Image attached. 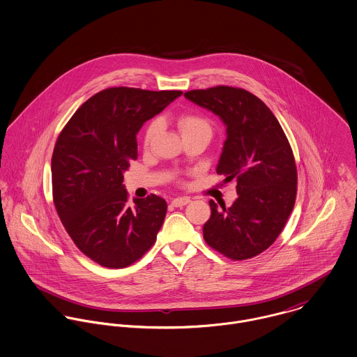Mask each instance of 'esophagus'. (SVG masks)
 Segmentation results:
<instances>
[{
  "label": "esophagus",
  "mask_w": 357,
  "mask_h": 357,
  "mask_svg": "<svg viewBox=\"0 0 357 357\" xmlns=\"http://www.w3.org/2000/svg\"><path fill=\"white\" fill-rule=\"evenodd\" d=\"M191 202V199L188 197H180V198H176L172 201V204L174 207H181V206H185Z\"/></svg>",
  "instance_id": "1"
}]
</instances>
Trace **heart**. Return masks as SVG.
Instances as JSON below:
<instances>
[{"label":"heart","instance_id":"1","mask_svg":"<svg viewBox=\"0 0 357 357\" xmlns=\"http://www.w3.org/2000/svg\"><path fill=\"white\" fill-rule=\"evenodd\" d=\"M177 128L181 133V136H188V135H194V133H204L207 136L211 135V125L208 122V119H206L204 116L197 115V114H181L177 116ZM159 122L153 121L149 128L146 129V135H144V146H150L153 143L155 136L159 132Z\"/></svg>","mask_w":357,"mask_h":357}]
</instances>
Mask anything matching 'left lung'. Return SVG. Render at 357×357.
<instances>
[{
	"mask_svg": "<svg viewBox=\"0 0 357 357\" xmlns=\"http://www.w3.org/2000/svg\"><path fill=\"white\" fill-rule=\"evenodd\" d=\"M184 96L227 126L215 170L224 181L236 180L238 198L231 207L208 202L204 241L231 259L255 257L276 241L296 204L297 167L290 143L265 102L245 89L214 86Z\"/></svg>",
	"mask_w": 357,
	"mask_h": 357,
	"instance_id": "left-lung-1",
	"label": "left lung"
}]
</instances>
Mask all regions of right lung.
Instances as JSON below:
<instances>
[{
	"mask_svg": "<svg viewBox=\"0 0 357 357\" xmlns=\"http://www.w3.org/2000/svg\"><path fill=\"white\" fill-rule=\"evenodd\" d=\"M180 91L108 88L84 102L52 155L56 211L75 246L105 268H125L151 249L167 204L158 195L128 204L123 172L137 158V132Z\"/></svg>",
	"mask_w": 357,
	"mask_h": 357,
	"instance_id": "add662e5",
	"label": "right lung"
}]
</instances>
